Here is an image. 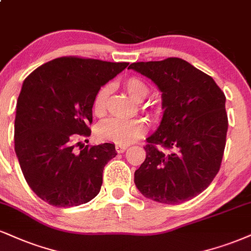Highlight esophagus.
<instances>
[{"label":"esophagus","instance_id":"1","mask_svg":"<svg viewBox=\"0 0 251 251\" xmlns=\"http://www.w3.org/2000/svg\"><path fill=\"white\" fill-rule=\"evenodd\" d=\"M127 149V146H125V145H116V151L117 153H124Z\"/></svg>","mask_w":251,"mask_h":251}]
</instances>
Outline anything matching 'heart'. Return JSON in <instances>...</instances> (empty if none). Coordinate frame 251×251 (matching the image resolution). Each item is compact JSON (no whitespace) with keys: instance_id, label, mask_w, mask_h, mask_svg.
<instances>
[{"instance_id":"heart-1","label":"heart","mask_w":251,"mask_h":251,"mask_svg":"<svg viewBox=\"0 0 251 251\" xmlns=\"http://www.w3.org/2000/svg\"><path fill=\"white\" fill-rule=\"evenodd\" d=\"M123 85L129 98L135 102L143 101L150 92L147 84L139 77L126 78ZM110 91V85H104L96 92L92 100V110L96 116L104 114ZM146 131L147 124L143 119L111 118L99 124L97 127V135L100 140L110 141L117 145H128L144 137Z\"/></svg>"}]
</instances>
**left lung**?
<instances>
[{
    "mask_svg": "<svg viewBox=\"0 0 251 251\" xmlns=\"http://www.w3.org/2000/svg\"><path fill=\"white\" fill-rule=\"evenodd\" d=\"M128 69L158 86L165 110L158 129L147 138L135 186L160 203L191 200L220 171L228 129L225 93L212 77L176 57L132 63Z\"/></svg>",
    "mask_w": 251,
    "mask_h": 251,
    "instance_id": "1",
    "label": "left lung"
}]
</instances>
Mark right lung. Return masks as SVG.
I'll return each instance as SVG.
<instances>
[{
    "mask_svg": "<svg viewBox=\"0 0 251 251\" xmlns=\"http://www.w3.org/2000/svg\"><path fill=\"white\" fill-rule=\"evenodd\" d=\"M127 65L65 56L24 79L16 105L15 152L30 188L51 206H79L100 191L102 170L117 155L114 145L80 147L78 140L91 134L96 92Z\"/></svg>",
    "mask_w": 251,
    "mask_h": 251,
    "instance_id": "add662e5",
    "label": "right lung"
}]
</instances>
